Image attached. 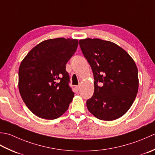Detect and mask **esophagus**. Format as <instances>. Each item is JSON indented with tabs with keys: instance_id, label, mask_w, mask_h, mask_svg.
Instances as JSON below:
<instances>
[{
	"instance_id": "1",
	"label": "esophagus",
	"mask_w": 155,
	"mask_h": 155,
	"mask_svg": "<svg viewBox=\"0 0 155 155\" xmlns=\"http://www.w3.org/2000/svg\"><path fill=\"white\" fill-rule=\"evenodd\" d=\"M75 89H76V90L77 91H79L80 90V85H79V86H77L76 87H75Z\"/></svg>"
}]
</instances>
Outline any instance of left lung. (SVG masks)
Segmentation results:
<instances>
[{"label":"left lung","mask_w":155,"mask_h":155,"mask_svg":"<svg viewBox=\"0 0 155 155\" xmlns=\"http://www.w3.org/2000/svg\"><path fill=\"white\" fill-rule=\"evenodd\" d=\"M79 43L95 80L93 96L86 102L87 110L102 120L120 118L130 109L138 93L134 61L124 49L108 41L87 38Z\"/></svg>","instance_id":"left-lung-1"}]
</instances>
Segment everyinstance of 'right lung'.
<instances>
[{
	"mask_svg": "<svg viewBox=\"0 0 155 155\" xmlns=\"http://www.w3.org/2000/svg\"><path fill=\"white\" fill-rule=\"evenodd\" d=\"M78 46V39L56 38L43 41L31 50L18 69V90L35 115L47 120L59 118L72 102L66 64Z\"/></svg>",
	"mask_w": 155,
	"mask_h": 155,
	"instance_id": "add662e5",
	"label": "right lung"
}]
</instances>
